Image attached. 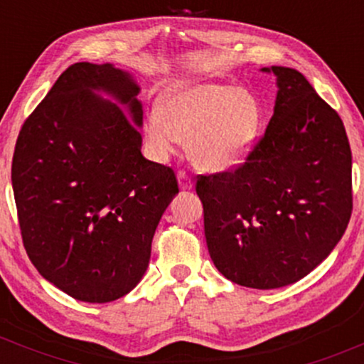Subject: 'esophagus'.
Here are the masks:
<instances>
[{"instance_id":"obj_1","label":"esophagus","mask_w":364,"mask_h":364,"mask_svg":"<svg viewBox=\"0 0 364 364\" xmlns=\"http://www.w3.org/2000/svg\"><path fill=\"white\" fill-rule=\"evenodd\" d=\"M178 185H179V190H181V191H188V190H191V188H193V181H191V178L188 176V174L179 171V173H178Z\"/></svg>"}]
</instances>
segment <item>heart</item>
<instances>
[{
    "label": "heart",
    "mask_w": 364,
    "mask_h": 364,
    "mask_svg": "<svg viewBox=\"0 0 364 364\" xmlns=\"http://www.w3.org/2000/svg\"><path fill=\"white\" fill-rule=\"evenodd\" d=\"M262 112L257 99L240 87L215 82H183L162 95L145 118L144 136L157 161H166L188 140L198 169L225 173L252 152Z\"/></svg>",
    "instance_id": "obj_1"
}]
</instances>
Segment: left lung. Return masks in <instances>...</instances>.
Masks as SVG:
<instances>
[{
    "mask_svg": "<svg viewBox=\"0 0 364 364\" xmlns=\"http://www.w3.org/2000/svg\"><path fill=\"white\" fill-rule=\"evenodd\" d=\"M274 73L277 95L265 135L241 168L200 176L212 262L253 289L298 282L332 253L353 210L349 140L336 111L301 73Z\"/></svg>",
    "mask_w": 364,
    "mask_h": 364,
    "instance_id": "1",
    "label": "left lung"
}]
</instances>
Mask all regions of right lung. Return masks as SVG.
<instances>
[{
  "mask_svg": "<svg viewBox=\"0 0 364 364\" xmlns=\"http://www.w3.org/2000/svg\"><path fill=\"white\" fill-rule=\"evenodd\" d=\"M139 94L133 75L111 63H75L16 140L23 246L37 272L78 301H114L140 282L179 191L173 169L141 154Z\"/></svg>",
  "mask_w": 364,
  "mask_h": 364,
  "instance_id": "add662e5",
  "label": "right lung"
}]
</instances>
